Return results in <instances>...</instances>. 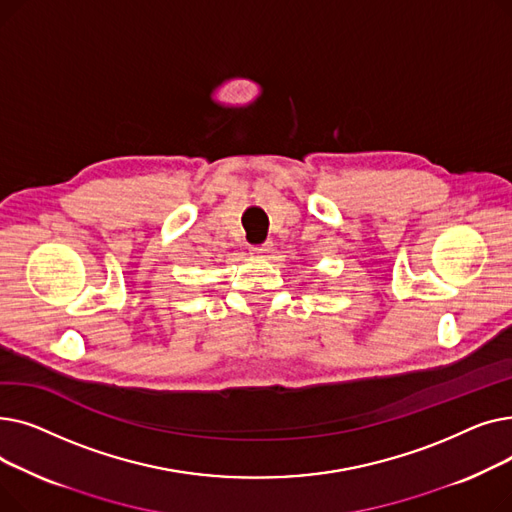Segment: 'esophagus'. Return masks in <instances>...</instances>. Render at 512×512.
<instances>
[{"label":"esophagus","mask_w":512,"mask_h":512,"mask_svg":"<svg viewBox=\"0 0 512 512\" xmlns=\"http://www.w3.org/2000/svg\"><path fill=\"white\" fill-rule=\"evenodd\" d=\"M251 251H253V255H265V253H270V245H253L251 247Z\"/></svg>","instance_id":"esophagus-1"}]
</instances>
